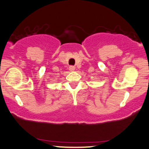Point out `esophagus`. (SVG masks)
<instances>
[{"label":"esophagus","instance_id":"obj_1","mask_svg":"<svg viewBox=\"0 0 149 149\" xmlns=\"http://www.w3.org/2000/svg\"><path fill=\"white\" fill-rule=\"evenodd\" d=\"M70 71H73L75 70V67L73 66H70L69 67Z\"/></svg>","mask_w":149,"mask_h":149}]
</instances>
